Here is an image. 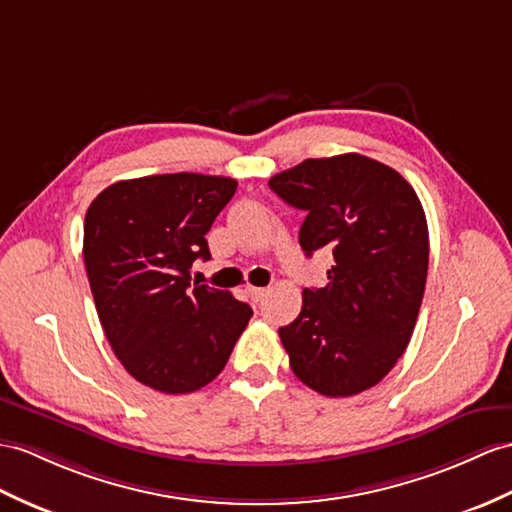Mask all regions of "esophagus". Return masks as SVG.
Listing matches in <instances>:
<instances>
[{
    "label": "esophagus",
    "mask_w": 512,
    "mask_h": 512,
    "mask_svg": "<svg viewBox=\"0 0 512 512\" xmlns=\"http://www.w3.org/2000/svg\"><path fill=\"white\" fill-rule=\"evenodd\" d=\"M247 295L252 297V302H260L267 295V289H263V286H247Z\"/></svg>",
    "instance_id": "1"
}]
</instances>
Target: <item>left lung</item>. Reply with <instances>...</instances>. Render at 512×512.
Segmentation results:
<instances>
[{"label": "left lung", "mask_w": 512, "mask_h": 512, "mask_svg": "<svg viewBox=\"0 0 512 512\" xmlns=\"http://www.w3.org/2000/svg\"><path fill=\"white\" fill-rule=\"evenodd\" d=\"M271 191L306 213V256L332 249L323 289H304L302 310L278 330L295 376L326 397L376 386L413 336L428 276V223L400 173L341 154L308 158L269 180Z\"/></svg>", "instance_id": "left-lung-1"}]
</instances>
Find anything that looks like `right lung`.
Masks as SVG:
<instances>
[{
	"label": "right lung",
	"instance_id": "obj_1",
	"mask_svg": "<svg viewBox=\"0 0 512 512\" xmlns=\"http://www.w3.org/2000/svg\"><path fill=\"white\" fill-rule=\"evenodd\" d=\"M236 180L165 173L121 180L99 193L84 219V265L106 339L149 389L182 395L226 367L252 308L191 267L208 260L206 232Z\"/></svg>",
	"mask_w": 512,
	"mask_h": 512
}]
</instances>
